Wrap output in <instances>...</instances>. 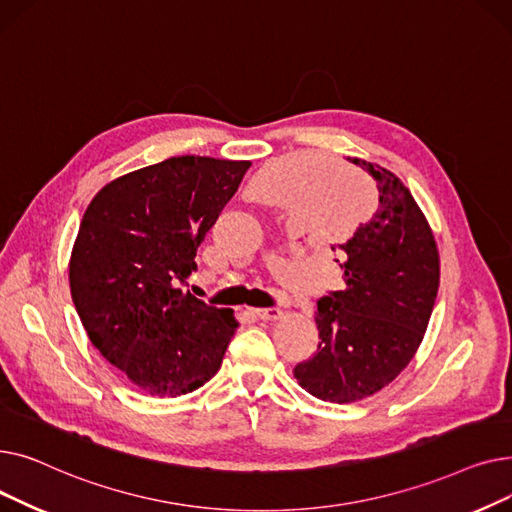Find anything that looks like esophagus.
Returning <instances> with one entry per match:
<instances>
[{"instance_id":"34e87169","label":"esophagus","mask_w":512,"mask_h":512,"mask_svg":"<svg viewBox=\"0 0 512 512\" xmlns=\"http://www.w3.org/2000/svg\"><path fill=\"white\" fill-rule=\"evenodd\" d=\"M253 313H255L259 319H263V321H274V319H280V317H282V309H278V307L255 309Z\"/></svg>"}]
</instances>
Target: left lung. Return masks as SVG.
<instances>
[{
  "label": "left lung",
  "mask_w": 512,
  "mask_h": 512,
  "mask_svg": "<svg viewBox=\"0 0 512 512\" xmlns=\"http://www.w3.org/2000/svg\"><path fill=\"white\" fill-rule=\"evenodd\" d=\"M378 184V205L353 236L332 247L344 290L317 301V353L294 367L315 398L357 402L409 365L427 330L440 286L436 238L409 188L392 172L346 157Z\"/></svg>",
  "instance_id": "1"
}]
</instances>
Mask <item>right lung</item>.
I'll list each match as a JSON object with an SVG mask.
<instances>
[{
    "label": "right lung",
    "mask_w": 512,
    "mask_h": 512,
    "mask_svg": "<svg viewBox=\"0 0 512 512\" xmlns=\"http://www.w3.org/2000/svg\"><path fill=\"white\" fill-rule=\"evenodd\" d=\"M251 161L170 157L124 174L89 203L70 257V292L97 351L141 392L174 398L218 373L232 309L184 290L197 249Z\"/></svg>",
    "instance_id": "right-lung-1"
}]
</instances>
